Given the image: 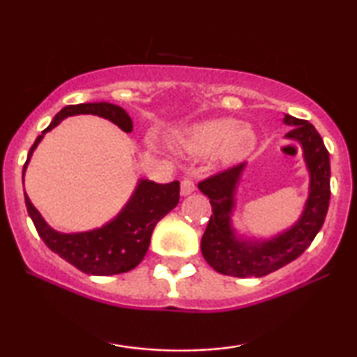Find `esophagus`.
Listing matches in <instances>:
<instances>
[{"label": "esophagus", "mask_w": 357, "mask_h": 357, "mask_svg": "<svg viewBox=\"0 0 357 357\" xmlns=\"http://www.w3.org/2000/svg\"><path fill=\"white\" fill-rule=\"evenodd\" d=\"M195 182L192 178H183L182 183H180V193H182V197H188V195H192L195 192Z\"/></svg>", "instance_id": "1"}]
</instances>
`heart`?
I'll return each mask as SVG.
<instances>
[{"mask_svg": "<svg viewBox=\"0 0 357 357\" xmlns=\"http://www.w3.org/2000/svg\"><path fill=\"white\" fill-rule=\"evenodd\" d=\"M255 143L247 126L232 119H211L188 125L175 131L170 146L192 158L216 155L221 162H236L250 153Z\"/></svg>", "mask_w": 357, "mask_h": 357, "instance_id": "b5f03b06", "label": "heart"}]
</instances>
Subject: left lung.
<instances>
[{
  "label": "left lung",
  "mask_w": 357,
  "mask_h": 357,
  "mask_svg": "<svg viewBox=\"0 0 357 357\" xmlns=\"http://www.w3.org/2000/svg\"><path fill=\"white\" fill-rule=\"evenodd\" d=\"M284 123L294 126L286 138L302 146L310 175L304 211L289 229L265 241L237 236L232 227V213L237 185L247 164H238L198 183L213 206L211 219L202 237V253L218 273L236 278L270 275L301 257L324 226L330 203V154L319 131L309 121L284 115Z\"/></svg>",
  "instance_id": "1"
}]
</instances>
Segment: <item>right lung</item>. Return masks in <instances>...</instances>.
<instances>
[{
  "mask_svg": "<svg viewBox=\"0 0 357 357\" xmlns=\"http://www.w3.org/2000/svg\"><path fill=\"white\" fill-rule=\"evenodd\" d=\"M97 115L112 121L123 130L125 133L133 131V121L125 109L110 104V102H89V104L66 105L55 115L52 123L37 136L36 143L29 151L27 160L24 164L22 177L26 174L27 164L33 151L48 131L60 125L68 116L75 115ZM178 180L160 185L151 180H138L133 195L128 203L121 208L116 216L104 224L102 227L84 232H58L48 226L42 214L37 211L27 193L26 197L27 213L36 226L38 236L45 245L60 255L63 260L71 263L77 270L94 276H110L126 273L138 266L149 248L151 236L160 219L178 204L180 198Z\"/></svg>",
  "mask_w": 357,
  "mask_h": 357,
  "instance_id": "obj_1",
  "label": "right lung"
}]
</instances>
